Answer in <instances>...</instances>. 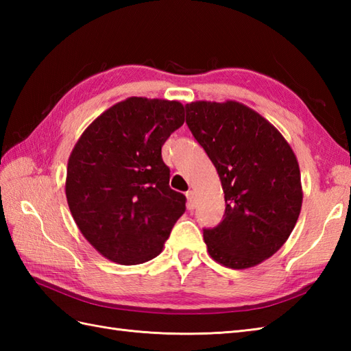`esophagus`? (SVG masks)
<instances>
[{
	"label": "esophagus",
	"instance_id": "obj_1",
	"mask_svg": "<svg viewBox=\"0 0 351 351\" xmlns=\"http://www.w3.org/2000/svg\"><path fill=\"white\" fill-rule=\"evenodd\" d=\"M185 196H187V200H189V208H190V210H193V208L196 206V195H195V191L189 190L187 193H185Z\"/></svg>",
	"mask_w": 351,
	"mask_h": 351
}]
</instances>
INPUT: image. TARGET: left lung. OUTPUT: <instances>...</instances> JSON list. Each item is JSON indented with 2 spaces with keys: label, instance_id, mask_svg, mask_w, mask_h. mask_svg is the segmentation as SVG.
I'll return each instance as SVG.
<instances>
[{
  "label": "left lung",
  "instance_id": "1",
  "mask_svg": "<svg viewBox=\"0 0 351 351\" xmlns=\"http://www.w3.org/2000/svg\"><path fill=\"white\" fill-rule=\"evenodd\" d=\"M185 111L225 193V219L204 229L208 253L234 270L255 267L285 244L299 219V162L282 134L241 102L196 101Z\"/></svg>",
  "mask_w": 351,
  "mask_h": 351
}]
</instances>
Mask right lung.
I'll list each match as a JSON object with an SVG mask.
<instances>
[{"mask_svg": "<svg viewBox=\"0 0 351 351\" xmlns=\"http://www.w3.org/2000/svg\"><path fill=\"white\" fill-rule=\"evenodd\" d=\"M185 121L178 101L132 98L104 111L73 146L66 199L81 234L122 265L158 256L185 196L170 189L161 146Z\"/></svg>", "mask_w": 351, "mask_h": 351, "instance_id": "right-lung-1", "label": "right lung"}]
</instances>
